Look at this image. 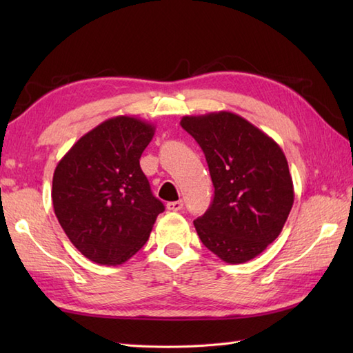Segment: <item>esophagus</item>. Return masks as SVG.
Here are the masks:
<instances>
[{
	"label": "esophagus",
	"mask_w": 353,
	"mask_h": 353,
	"mask_svg": "<svg viewBox=\"0 0 353 353\" xmlns=\"http://www.w3.org/2000/svg\"><path fill=\"white\" fill-rule=\"evenodd\" d=\"M182 208H183L182 200H179V201H170V203H167V209H168V211H172V212L181 211Z\"/></svg>",
	"instance_id": "esophagus-1"
}]
</instances>
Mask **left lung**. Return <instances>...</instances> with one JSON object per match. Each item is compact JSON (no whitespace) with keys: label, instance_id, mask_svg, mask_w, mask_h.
<instances>
[{"label":"left lung","instance_id":"8db88e82","mask_svg":"<svg viewBox=\"0 0 353 353\" xmlns=\"http://www.w3.org/2000/svg\"><path fill=\"white\" fill-rule=\"evenodd\" d=\"M214 183V200L194 220L201 243L228 264L256 258L279 236L294 203L282 148L258 127L232 112L183 117Z\"/></svg>","mask_w":353,"mask_h":353}]
</instances>
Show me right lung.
<instances>
[{"instance_id": "obj_1", "label": "right lung", "mask_w": 353, "mask_h": 353, "mask_svg": "<svg viewBox=\"0 0 353 353\" xmlns=\"http://www.w3.org/2000/svg\"><path fill=\"white\" fill-rule=\"evenodd\" d=\"M154 134L144 119L119 115L83 134L52 176L54 214L74 247L101 265H119L147 243L163 203L139 159Z\"/></svg>"}]
</instances>
